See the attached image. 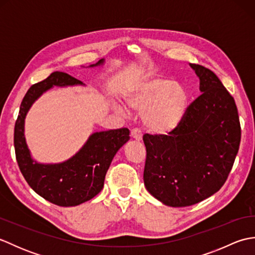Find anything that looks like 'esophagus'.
Segmentation results:
<instances>
[{
    "mask_svg": "<svg viewBox=\"0 0 255 255\" xmlns=\"http://www.w3.org/2000/svg\"><path fill=\"white\" fill-rule=\"evenodd\" d=\"M130 136L133 140H137V141H142V133L138 129H132L130 132Z\"/></svg>",
    "mask_w": 255,
    "mask_h": 255,
    "instance_id": "obj_1",
    "label": "esophagus"
}]
</instances>
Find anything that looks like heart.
Returning a JSON list of instances; mask_svg holds the SVG:
<instances>
[{
	"mask_svg": "<svg viewBox=\"0 0 255 255\" xmlns=\"http://www.w3.org/2000/svg\"><path fill=\"white\" fill-rule=\"evenodd\" d=\"M129 108L141 112L143 126L155 134L171 133L181 126L188 110V95L182 85L160 77L134 81L125 92ZM113 108L121 115L128 111L114 102Z\"/></svg>",
	"mask_w": 255,
	"mask_h": 255,
	"instance_id": "b5f03b06",
	"label": "heart"
}]
</instances>
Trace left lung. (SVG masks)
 Instances as JSON below:
<instances>
[{
	"label": "left lung",
	"instance_id": "1",
	"mask_svg": "<svg viewBox=\"0 0 255 255\" xmlns=\"http://www.w3.org/2000/svg\"><path fill=\"white\" fill-rule=\"evenodd\" d=\"M202 95L170 136L145 134L147 191L170 207H186L217 193L234 165L241 140L234 97L209 69L189 63Z\"/></svg>",
	"mask_w": 255,
	"mask_h": 255
}]
</instances>
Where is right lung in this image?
<instances>
[{"instance_id": "1", "label": "right lung", "mask_w": 255, "mask_h": 255, "mask_svg": "<svg viewBox=\"0 0 255 255\" xmlns=\"http://www.w3.org/2000/svg\"><path fill=\"white\" fill-rule=\"evenodd\" d=\"M105 59L88 68L103 67ZM85 86L81 81L63 72H53L46 80L30 86L20 104L15 124L14 147L21 174L34 191L62 207L78 206L95 197L103 187L106 172L117 151L126 143L129 129L92 133L77 153L58 163H41L32 158L25 137V119L32 104L53 88Z\"/></svg>"}]
</instances>
